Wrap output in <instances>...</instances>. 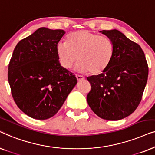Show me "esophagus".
<instances>
[{
    "mask_svg": "<svg viewBox=\"0 0 155 155\" xmlns=\"http://www.w3.org/2000/svg\"><path fill=\"white\" fill-rule=\"evenodd\" d=\"M76 78H77V80H78V81H81V80H84V78L82 75H76Z\"/></svg>",
    "mask_w": 155,
    "mask_h": 155,
    "instance_id": "1",
    "label": "esophagus"
}]
</instances>
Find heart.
I'll return each instance as SVG.
<instances>
[{"instance_id":"heart-1","label":"heart","mask_w":155,"mask_h":155,"mask_svg":"<svg viewBox=\"0 0 155 155\" xmlns=\"http://www.w3.org/2000/svg\"><path fill=\"white\" fill-rule=\"evenodd\" d=\"M56 51L60 65L64 69L71 68L78 61V71L89 72L92 75L102 73L113 59L114 46L109 38L86 30L70 33L65 43H58Z\"/></svg>"}]
</instances>
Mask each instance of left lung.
I'll list each match as a JSON object with an SVG mask.
<instances>
[{"mask_svg": "<svg viewBox=\"0 0 155 155\" xmlns=\"http://www.w3.org/2000/svg\"><path fill=\"white\" fill-rule=\"evenodd\" d=\"M100 32L113 41V59L98 75L87 77L91 90L87 100L99 117L118 120L130 115L138 107L148 77V65L140 45L117 29Z\"/></svg>", "mask_w": 155, "mask_h": 155, "instance_id": "1", "label": "left lung"}]
</instances>
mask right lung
Returning a JSON list of instances; mask_svg holds the SVG:
<instances>
[{"mask_svg": "<svg viewBox=\"0 0 155 155\" xmlns=\"http://www.w3.org/2000/svg\"><path fill=\"white\" fill-rule=\"evenodd\" d=\"M65 31L41 27L21 40L8 65V82L15 102L29 117L48 119L59 111L77 78L57 58L56 45Z\"/></svg>", "mask_w": 155, "mask_h": 155, "instance_id": "right-lung-1", "label": "right lung"}]
</instances>
